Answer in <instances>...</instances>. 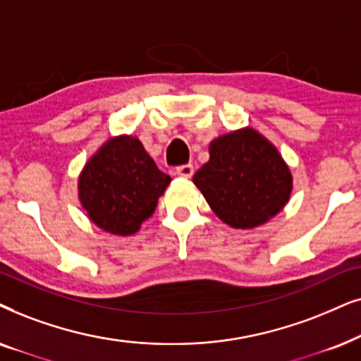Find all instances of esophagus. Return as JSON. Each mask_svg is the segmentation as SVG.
<instances>
[{"label": "esophagus", "mask_w": 361, "mask_h": 361, "mask_svg": "<svg viewBox=\"0 0 361 361\" xmlns=\"http://www.w3.org/2000/svg\"><path fill=\"white\" fill-rule=\"evenodd\" d=\"M175 173L180 178H191V176H193V173H195V168H193V165H181V166L176 168Z\"/></svg>", "instance_id": "34e87169"}]
</instances>
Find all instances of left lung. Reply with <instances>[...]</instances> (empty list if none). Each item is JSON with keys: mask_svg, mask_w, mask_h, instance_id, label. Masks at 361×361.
Returning <instances> with one entry per match:
<instances>
[{"mask_svg": "<svg viewBox=\"0 0 361 361\" xmlns=\"http://www.w3.org/2000/svg\"><path fill=\"white\" fill-rule=\"evenodd\" d=\"M193 183L214 214L236 229L267 223L287 204L292 175L277 148L251 127L209 143V161Z\"/></svg>", "mask_w": 361, "mask_h": 361, "instance_id": "left-lung-1", "label": "left lung"}]
</instances>
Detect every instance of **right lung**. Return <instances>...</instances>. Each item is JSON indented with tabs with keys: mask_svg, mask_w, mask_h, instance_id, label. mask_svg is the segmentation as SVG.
<instances>
[{
	"mask_svg": "<svg viewBox=\"0 0 361 361\" xmlns=\"http://www.w3.org/2000/svg\"><path fill=\"white\" fill-rule=\"evenodd\" d=\"M170 181L137 137L118 135L89 158L77 186L94 224L115 236H130L153 214Z\"/></svg>",
	"mask_w": 361,
	"mask_h": 361,
	"instance_id": "1",
	"label": "right lung"
}]
</instances>
